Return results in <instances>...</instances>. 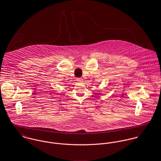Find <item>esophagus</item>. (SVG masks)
Wrapping results in <instances>:
<instances>
[{
  "label": "esophagus",
  "mask_w": 161,
  "mask_h": 161,
  "mask_svg": "<svg viewBox=\"0 0 161 161\" xmlns=\"http://www.w3.org/2000/svg\"><path fill=\"white\" fill-rule=\"evenodd\" d=\"M77 81L80 82V83H81V82H83V79L81 78H78L77 79Z\"/></svg>",
  "instance_id": "34e87169"
}]
</instances>
